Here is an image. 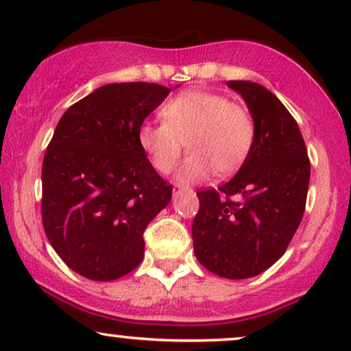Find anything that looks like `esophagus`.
<instances>
[{
  "label": "esophagus",
  "mask_w": 351,
  "mask_h": 351,
  "mask_svg": "<svg viewBox=\"0 0 351 351\" xmlns=\"http://www.w3.org/2000/svg\"><path fill=\"white\" fill-rule=\"evenodd\" d=\"M180 195H182V188H175V191H173V198H178Z\"/></svg>",
  "instance_id": "obj_1"
}]
</instances>
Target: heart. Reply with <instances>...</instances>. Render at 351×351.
Segmentation results:
<instances>
[{
  "instance_id": "heart-1",
  "label": "heart",
  "mask_w": 351,
  "mask_h": 351,
  "mask_svg": "<svg viewBox=\"0 0 351 351\" xmlns=\"http://www.w3.org/2000/svg\"><path fill=\"white\" fill-rule=\"evenodd\" d=\"M163 123H141L138 143L156 171H171L184 143L190 155L178 169V182L193 183L234 173L252 152L255 125L248 110L225 95L190 90L169 98L160 110Z\"/></svg>"
}]
</instances>
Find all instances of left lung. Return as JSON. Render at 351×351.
Masks as SVG:
<instances>
[{
	"label": "left lung",
	"mask_w": 351,
	"mask_h": 351,
	"mask_svg": "<svg viewBox=\"0 0 351 351\" xmlns=\"http://www.w3.org/2000/svg\"><path fill=\"white\" fill-rule=\"evenodd\" d=\"M255 125L252 152L218 190L198 191L191 234L196 260L215 275H260L287 252L300 226L310 183V160L298 125L271 91L253 82H228Z\"/></svg>",
	"instance_id": "obj_1"
}]
</instances>
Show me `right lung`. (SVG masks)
I'll use <instances>...</instances> for the list:
<instances>
[{"label":"right lung","mask_w":351,"mask_h":351,"mask_svg":"<svg viewBox=\"0 0 351 351\" xmlns=\"http://www.w3.org/2000/svg\"><path fill=\"white\" fill-rule=\"evenodd\" d=\"M169 91L105 84L58 121L41 171V217L55 252L84 278L111 282L136 268L146 226L171 199L173 186L138 143L140 125Z\"/></svg>","instance_id":"1"}]
</instances>
